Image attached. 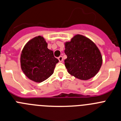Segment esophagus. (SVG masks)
Here are the masks:
<instances>
[{
	"mask_svg": "<svg viewBox=\"0 0 121 121\" xmlns=\"http://www.w3.org/2000/svg\"><path fill=\"white\" fill-rule=\"evenodd\" d=\"M58 60H59L60 62H62L63 61V58L62 56H60V57H58Z\"/></svg>",
	"mask_w": 121,
	"mask_h": 121,
	"instance_id": "obj_1",
	"label": "esophagus"
}]
</instances>
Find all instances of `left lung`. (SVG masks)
Returning a JSON list of instances; mask_svg holds the SVG:
<instances>
[{"instance_id":"8db88e82","label":"left lung","mask_w":121,"mask_h":121,"mask_svg":"<svg viewBox=\"0 0 121 121\" xmlns=\"http://www.w3.org/2000/svg\"><path fill=\"white\" fill-rule=\"evenodd\" d=\"M67 58L64 64L68 73L81 80H88L97 74L102 65V56L96 45L89 38L76 35L64 43Z\"/></svg>"}]
</instances>
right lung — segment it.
<instances>
[{
    "label": "right lung",
    "mask_w": 121,
    "mask_h": 121,
    "mask_svg": "<svg viewBox=\"0 0 121 121\" xmlns=\"http://www.w3.org/2000/svg\"><path fill=\"white\" fill-rule=\"evenodd\" d=\"M58 60L42 36L29 40L24 47L20 57L21 68L25 75L35 82H42L54 73Z\"/></svg>",
    "instance_id": "add662e5"
}]
</instances>
